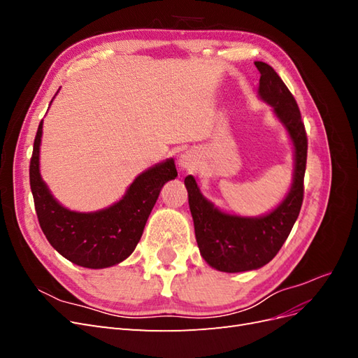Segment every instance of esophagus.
Returning <instances> with one entry per match:
<instances>
[{"label":"esophagus","instance_id":"obj_1","mask_svg":"<svg viewBox=\"0 0 358 358\" xmlns=\"http://www.w3.org/2000/svg\"><path fill=\"white\" fill-rule=\"evenodd\" d=\"M197 166V157L192 150H187L179 157V167L183 170H191Z\"/></svg>","mask_w":358,"mask_h":358}]
</instances>
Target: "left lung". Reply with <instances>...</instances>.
<instances>
[{"label":"left lung","mask_w":358,"mask_h":358,"mask_svg":"<svg viewBox=\"0 0 358 358\" xmlns=\"http://www.w3.org/2000/svg\"><path fill=\"white\" fill-rule=\"evenodd\" d=\"M259 96L273 106L294 143V182L285 200L262 218L227 215L206 200L192 176L185 178L188 203L201 257L220 272L237 273L263 267L272 262L291 233L301 209L305 194L308 136L296 99L278 73L266 62L257 61Z\"/></svg>","instance_id":"obj_1"}]
</instances>
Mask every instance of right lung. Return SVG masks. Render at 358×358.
<instances>
[{"label":"right lung","instance_id":"obj_1","mask_svg":"<svg viewBox=\"0 0 358 358\" xmlns=\"http://www.w3.org/2000/svg\"><path fill=\"white\" fill-rule=\"evenodd\" d=\"M43 121L34 138L29 162V185L38 224L49 243L69 262L88 267H110L134 251L164 183L175 179V161L146 170L110 208L92 213L71 212L52 197L38 171Z\"/></svg>","mask_w":358,"mask_h":358}]
</instances>
